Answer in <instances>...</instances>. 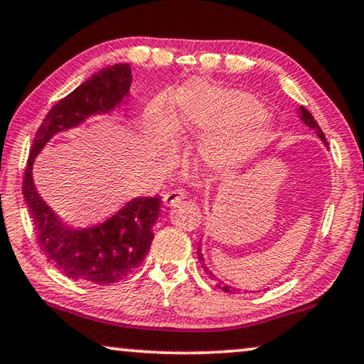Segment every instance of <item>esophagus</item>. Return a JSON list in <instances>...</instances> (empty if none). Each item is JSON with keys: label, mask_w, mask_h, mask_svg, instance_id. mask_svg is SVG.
<instances>
[{"label": "esophagus", "mask_w": 364, "mask_h": 364, "mask_svg": "<svg viewBox=\"0 0 364 364\" xmlns=\"http://www.w3.org/2000/svg\"><path fill=\"white\" fill-rule=\"evenodd\" d=\"M184 196H186V193H184L183 189H173V191H168L163 194V206L166 208L175 206V204L178 201H181Z\"/></svg>", "instance_id": "1"}]
</instances>
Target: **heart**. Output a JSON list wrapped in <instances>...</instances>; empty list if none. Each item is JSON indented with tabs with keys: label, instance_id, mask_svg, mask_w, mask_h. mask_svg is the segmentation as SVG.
<instances>
[{
	"label": "heart",
	"instance_id": "b5f03b06",
	"mask_svg": "<svg viewBox=\"0 0 364 364\" xmlns=\"http://www.w3.org/2000/svg\"><path fill=\"white\" fill-rule=\"evenodd\" d=\"M176 125L184 136L203 140L198 158L213 175L242 168L267 146L272 125L252 94L191 82L178 97Z\"/></svg>",
	"mask_w": 364,
	"mask_h": 364
}]
</instances>
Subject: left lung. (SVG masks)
I'll return each instance as SVG.
<instances>
[{
    "mask_svg": "<svg viewBox=\"0 0 364 364\" xmlns=\"http://www.w3.org/2000/svg\"><path fill=\"white\" fill-rule=\"evenodd\" d=\"M299 115H300V120L304 122V124H305L306 127H310V129H314V130L316 132V135H318V136L321 138V141H323L325 145L328 146V143H326V138H325V135H323V132H321V129H320V127H318V124H316V122H315L314 115H311L310 112L306 110L305 107H301V105L299 107ZM198 259L201 260V262H204V259H203V254H201V245H199V247H198ZM203 269L206 270V272H208L209 275H211V277L216 279V275H214L213 272H209V269L206 267V265H203ZM218 282H219V280H218ZM218 287H219V289H221V290L228 291V294H232V291H234L232 287H231V285H228V284H223V282H219V284H218Z\"/></svg>",
    "mask_w": 364,
    "mask_h": 364,
    "instance_id": "left-lung-1",
    "label": "left lung"
}]
</instances>
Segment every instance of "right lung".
<instances>
[{
    "label": "right lung",
    "mask_w": 364,
    "mask_h": 364,
    "mask_svg": "<svg viewBox=\"0 0 364 364\" xmlns=\"http://www.w3.org/2000/svg\"><path fill=\"white\" fill-rule=\"evenodd\" d=\"M132 69L115 64L99 70L48 112L36 132L23 194L33 218L39 247L65 277L94 285H110L130 275L143 262L160 214V196H138L95 226L73 228L50 209L33 181L36 156L55 133L75 129L92 115H105L130 95Z\"/></svg>",
    "instance_id": "1"
}]
</instances>
